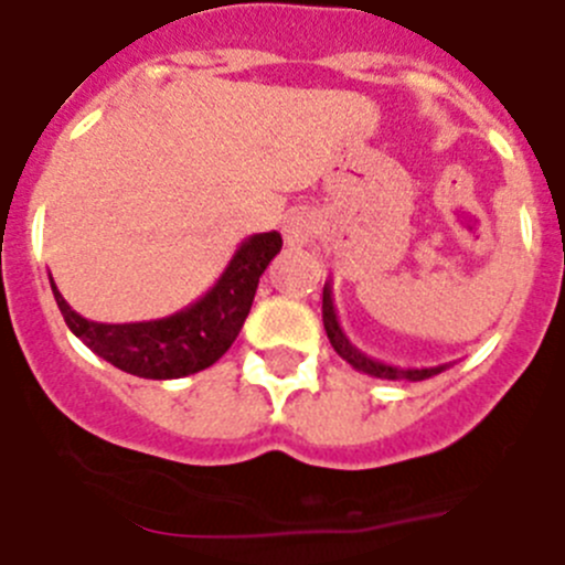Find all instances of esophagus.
<instances>
[{
	"mask_svg": "<svg viewBox=\"0 0 565 565\" xmlns=\"http://www.w3.org/2000/svg\"><path fill=\"white\" fill-rule=\"evenodd\" d=\"M288 246H308L317 237V217L311 212H297L291 214L282 226Z\"/></svg>",
	"mask_w": 565,
	"mask_h": 565,
	"instance_id": "34e87169",
	"label": "esophagus"
}]
</instances>
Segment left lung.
Here are the masks:
<instances>
[{
    "label": "left lung",
    "mask_w": 565,
    "mask_h": 565,
    "mask_svg": "<svg viewBox=\"0 0 565 565\" xmlns=\"http://www.w3.org/2000/svg\"><path fill=\"white\" fill-rule=\"evenodd\" d=\"M322 322H326V333L331 339L333 351L344 359V362L356 367L359 373H367V376L376 379H407V382H424V379L436 376V373L447 371V364H436V367H396V364H384L379 359H371L367 353H362L351 339L344 337L342 326H339L337 306H333V288L331 282H326L322 288Z\"/></svg>",
    "instance_id": "8db88e82"
}]
</instances>
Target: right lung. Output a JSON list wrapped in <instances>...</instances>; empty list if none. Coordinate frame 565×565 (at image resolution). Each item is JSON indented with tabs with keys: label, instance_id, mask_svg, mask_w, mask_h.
Wrapping results in <instances>:
<instances>
[{
	"label": "right lung",
	"instance_id": "1",
	"mask_svg": "<svg viewBox=\"0 0 565 565\" xmlns=\"http://www.w3.org/2000/svg\"><path fill=\"white\" fill-rule=\"evenodd\" d=\"M282 248L279 232L252 234L239 243L221 279L198 302L183 311L149 322H93L67 306L50 277L64 322L89 351L107 359L118 371L141 379H181L206 371L232 348L252 311L263 271Z\"/></svg>",
	"mask_w": 565,
	"mask_h": 565
}]
</instances>
